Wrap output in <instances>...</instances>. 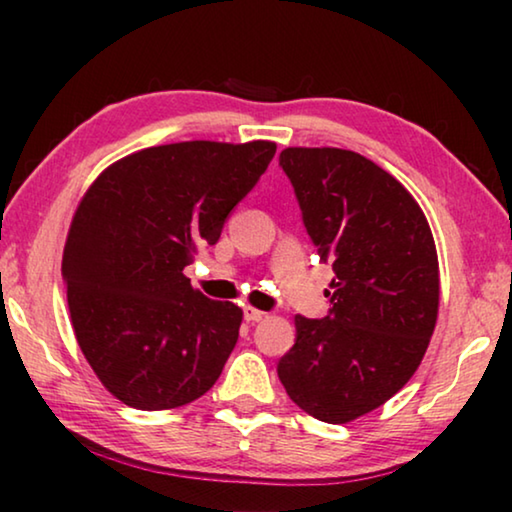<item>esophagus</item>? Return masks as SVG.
<instances>
[{
    "instance_id": "esophagus-1",
    "label": "esophagus",
    "mask_w": 512,
    "mask_h": 512,
    "mask_svg": "<svg viewBox=\"0 0 512 512\" xmlns=\"http://www.w3.org/2000/svg\"><path fill=\"white\" fill-rule=\"evenodd\" d=\"M244 316H246L248 323H259V320L266 318L264 311H259V309H255V307H246V309H244Z\"/></svg>"
}]
</instances>
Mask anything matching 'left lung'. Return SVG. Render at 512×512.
<instances>
[{
	"instance_id": "1",
	"label": "left lung",
	"mask_w": 512,
	"mask_h": 512,
	"mask_svg": "<svg viewBox=\"0 0 512 512\" xmlns=\"http://www.w3.org/2000/svg\"><path fill=\"white\" fill-rule=\"evenodd\" d=\"M280 167L334 280L325 318L296 316L277 377L302 411L345 424L418 370L438 320L436 244L409 189L359 153L289 146Z\"/></svg>"
}]
</instances>
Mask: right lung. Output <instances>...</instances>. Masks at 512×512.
Instances as JSON below:
<instances>
[{
  "label": "right lung",
  "instance_id": "1",
  "mask_svg": "<svg viewBox=\"0 0 512 512\" xmlns=\"http://www.w3.org/2000/svg\"><path fill=\"white\" fill-rule=\"evenodd\" d=\"M275 142H178L112 162L76 207L63 250L74 336L108 391L140 411L214 386L244 311L192 289L185 266L214 246Z\"/></svg>",
  "mask_w": 512,
  "mask_h": 512
}]
</instances>
